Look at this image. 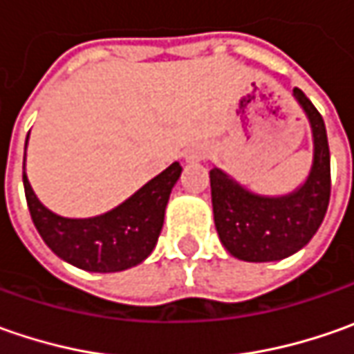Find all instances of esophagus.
Masks as SVG:
<instances>
[{"label": "esophagus", "mask_w": 354, "mask_h": 354, "mask_svg": "<svg viewBox=\"0 0 354 354\" xmlns=\"http://www.w3.org/2000/svg\"><path fill=\"white\" fill-rule=\"evenodd\" d=\"M207 157V149H203V147H193V149H189L187 153H185V159L187 161H201V159H205Z\"/></svg>", "instance_id": "34e87169"}]
</instances>
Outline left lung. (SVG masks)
Returning <instances> with one entry per match:
<instances>
[{
  "label": "left lung",
  "mask_w": 354,
  "mask_h": 354,
  "mask_svg": "<svg viewBox=\"0 0 354 354\" xmlns=\"http://www.w3.org/2000/svg\"><path fill=\"white\" fill-rule=\"evenodd\" d=\"M313 136V163L306 183L281 197L256 195L218 167L211 169L214 226L226 250L244 262H276L301 250L317 232L331 197V156L325 122L299 88Z\"/></svg>",
  "instance_id": "1"
}]
</instances>
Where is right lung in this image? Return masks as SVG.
<instances>
[{
  "instance_id": "obj_1",
  "label": "right lung",
  "mask_w": 354,
  "mask_h": 354,
  "mask_svg": "<svg viewBox=\"0 0 354 354\" xmlns=\"http://www.w3.org/2000/svg\"><path fill=\"white\" fill-rule=\"evenodd\" d=\"M29 138V136H27ZM27 145V143H25ZM183 167L175 161L116 209L92 218H64L37 198L25 175L23 187L35 228L61 260L86 272H122L153 252L165 207Z\"/></svg>"
}]
</instances>
